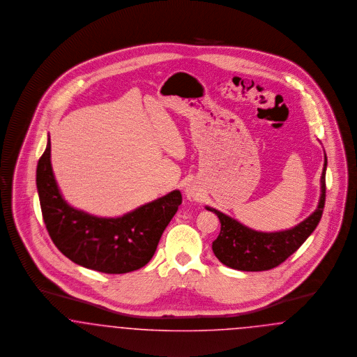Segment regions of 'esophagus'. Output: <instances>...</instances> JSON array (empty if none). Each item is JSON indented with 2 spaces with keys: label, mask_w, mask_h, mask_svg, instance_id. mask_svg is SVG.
<instances>
[{
  "label": "esophagus",
  "mask_w": 357,
  "mask_h": 357,
  "mask_svg": "<svg viewBox=\"0 0 357 357\" xmlns=\"http://www.w3.org/2000/svg\"><path fill=\"white\" fill-rule=\"evenodd\" d=\"M185 195L186 197H188V200H190V202L199 200V196H200L197 188H195V186L192 185L186 186Z\"/></svg>",
  "instance_id": "obj_1"
}]
</instances>
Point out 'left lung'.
Returning <instances> with one entry per match:
<instances>
[{"label": "left lung", "instance_id": "obj_1", "mask_svg": "<svg viewBox=\"0 0 357 357\" xmlns=\"http://www.w3.org/2000/svg\"><path fill=\"white\" fill-rule=\"evenodd\" d=\"M326 155L321 174V196L317 209L295 228L281 232H257L229 218L218 209L206 206L218 215L221 231L213 241L212 249L224 265L245 271L260 272L276 268L303 245L320 222L326 205Z\"/></svg>", "mask_w": 357, "mask_h": 357}]
</instances>
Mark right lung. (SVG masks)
Here are the masks:
<instances>
[{
  "label": "right lung",
  "instance_id": "right-lung-1",
  "mask_svg": "<svg viewBox=\"0 0 357 357\" xmlns=\"http://www.w3.org/2000/svg\"><path fill=\"white\" fill-rule=\"evenodd\" d=\"M37 190L47 233L69 260L102 273L142 268L153 257L161 234L178 205L180 190L148 202L123 218L91 216L62 199L50 164V139L37 165Z\"/></svg>",
  "mask_w": 357,
  "mask_h": 357
}]
</instances>
